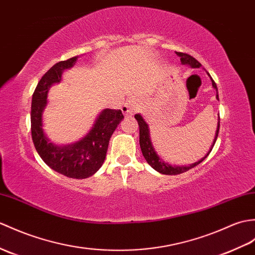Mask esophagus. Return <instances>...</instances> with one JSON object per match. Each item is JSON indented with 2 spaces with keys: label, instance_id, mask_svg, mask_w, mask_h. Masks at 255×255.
<instances>
[{
  "label": "esophagus",
  "instance_id": "34e87169",
  "mask_svg": "<svg viewBox=\"0 0 255 255\" xmlns=\"http://www.w3.org/2000/svg\"><path fill=\"white\" fill-rule=\"evenodd\" d=\"M122 111H123V113L127 116L133 115V113H135V112L138 111V105H137V103H135V101L133 99H130L125 103V105L123 106Z\"/></svg>",
  "mask_w": 255,
  "mask_h": 255
}]
</instances>
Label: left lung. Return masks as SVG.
I'll use <instances>...</instances> for the list:
<instances>
[{"label": "left lung", "instance_id": "8db88e82", "mask_svg": "<svg viewBox=\"0 0 255 255\" xmlns=\"http://www.w3.org/2000/svg\"><path fill=\"white\" fill-rule=\"evenodd\" d=\"M176 54L180 57V61L183 65H189V66H191L192 68H200L202 65H201L197 60H195L194 57H192L191 55L186 54V53H181V52H176ZM210 76V74H209ZM212 79V78H211ZM212 85L216 89L217 91V87L216 84L214 82V80L212 79ZM216 98L218 100V94H216ZM134 118L137 120L138 122V125H139V142H140V147H141V151H142V154H143L145 161L149 163L150 166L152 168H154L156 171L164 175H179L185 173V171L189 170L193 168L194 166H197L201 162H203L204 159L208 157V155L211 153L213 146H214L216 139H217V135H218V131H220V116H218V124H217V130H216V134H215V139L213 141V144L211 146V149L209 151L208 154H206L203 158H201L199 162H195L191 165H188V166H171V165L165 163L163 159L159 158V156L156 154V152L154 150V147L152 145V142L150 139V132H149V127H147V124L144 122L143 117L139 114H135Z\"/></svg>", "mask_w": 255, "mask_h": 255}]
</instances>
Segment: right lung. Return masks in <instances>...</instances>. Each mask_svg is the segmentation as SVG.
I'll list each match as a JSON object with an SVG mask.
<instances>
[{
	"instance_id": "add662e5",
	"label": "right lung",
	"mask_w": 255,
	"mask_h": 255,
	"mask_svg": "<svg viewBox=\"0 0 255 255\" xmlns=\"http://www.w3.org/2000/svg\"><path fill=\"white\" fill-rule=\"evenodd\" d=\"M76 61L77 56L56 63L38 82L31 102V137L35 150L47 166L69 178L84 179L102 166L110 139L124 115L121 110L106 109L101 112L90 132L80 141L67 146H57L49 141L42 129L47 92L53 84L61 81L62 73L73 67Z\"/></svg>"
}]
</instances>
